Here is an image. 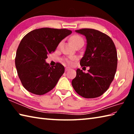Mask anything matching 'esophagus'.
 Instances as JSON below:
<instances>
[{
	"mask_svg": "<svg viewBox=\"0 0 134 134\" xmlns=\"http://www.w3.org/2000/svg\"><path fill=\"white\" fill-rule=\"evenodd\" d=\"M71 70V68H70V67H65V71H69V70Z\"/></svg>",
	"mask_w": 134,
	"mask_h": 134,
	"instance_id": "34e87169",
	"label": "esophagus"
}]
</instances>
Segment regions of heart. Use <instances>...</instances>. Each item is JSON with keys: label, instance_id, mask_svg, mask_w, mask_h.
<instances>
[{"label": "heart", "instance_id": "heart-1", "mask_svg": "<svg viewBox=\"0 0 134 134\" xmlns=\"http://www.w3.org/2000/svg\"><path fill=\"white\" fill-rule=\"evenodd\" d=\"M70 40H71V42L72 43V44H73L74 46H76V45H77L79 44H84V40L83 38L81 37V36L79 35H74L73 36H72L70 38ZM62 44V42L60 43V44H59V46L61 45ZM76 57H70L69 58H65L63 59V60L64 61V62L67 63L68 64H71L72 63V62H73L74 60H76Z\"/></svg>", "mask_w": 134, "mask_h": 134}]
</instances>
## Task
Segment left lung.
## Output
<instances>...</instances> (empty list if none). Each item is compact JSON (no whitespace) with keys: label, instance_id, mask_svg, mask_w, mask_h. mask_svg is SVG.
Segmentation results:
<instances>
[{"label":"left lung","instance_id":"1","mask_svg":"<svg viewBox=\"0 0 134 134\" xmlns=\"http://www.w3.org/2000/svg\"><path fill=\"white\" fill-rule=\"evenodd\" d=\"M76 32L87 40L85 55L81 59V67H90L87 73L78 69L72 86L85 98L100 96L107 90L116 73L118 57L116 47L108 35L93 29L83 28Z\"/></svg>","mask_w":134,"mask_h":134}]
</instances>
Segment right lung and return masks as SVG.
Segmentation results:
<instances>
[{
	"instance_id": "right-lung-1",
	"label": "right lung",
	"mask_w": 134,
	"mask_h": 134,
	"mask_svg": "<svg viewBox=\"0 0 134 134\" xmlns=\"http://www.w3.org/2000/svg\"><path fill=\"white\" fill-rule=\"evenodd\" d=\"M71 32L67 29L42 28L29 32L22 38L16 51L15 65L22 85L28 92L42 95L56 86L64 67L59 63L51 67L45 59Z\"/></svg>"
}]
</instances>
